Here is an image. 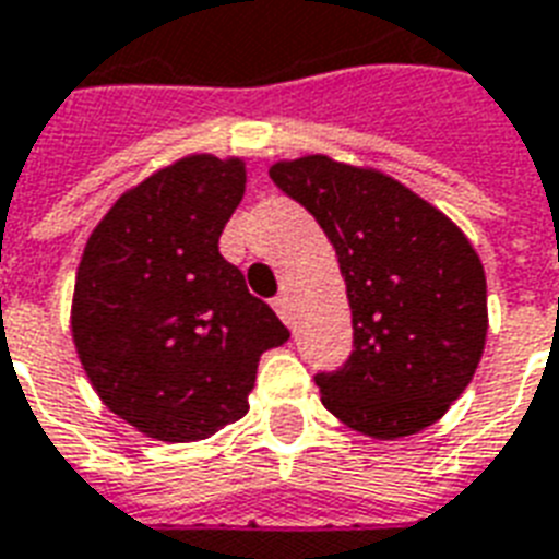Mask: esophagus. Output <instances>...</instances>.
<instances>
[{
    "mask_svg": "<svg viewBox=\"0 0 559 559\" xmlns=\"http://www.w3.org/2000/svg\"><path fill=\"white\" fill-rule=\"evenodd\" d=\"M274 311L276 314H280V318L285 320V323H288V326H292V300H288V297H285V294H280V297H276L274 300Z\"/></svg>",
    "mask_w": 559,
    "mask_h": 559,
    "instance_id": "34e87169",
    "label": "esophagus"
}]
</instances>
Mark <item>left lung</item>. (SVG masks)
<instances>
[{
	"mask_svg": "<svg viewBox=\"0 0 559 559\" xmlns=\"http://www.w3.org/2000/svg\"><path fill=\"white\" fill-rule=\"evenodd\" d=\"M271 180L314 215L347 283L353 356L314 376L326 411L376 440L437 423L487 341V276L464 230L384 171L326 154L280 159Z\"/></svg>",
	"mask_w": 559,
	"mask_h": 559,
	"instance_id": "left-lung-1",
	"label": "left lung"
}]
</instances>
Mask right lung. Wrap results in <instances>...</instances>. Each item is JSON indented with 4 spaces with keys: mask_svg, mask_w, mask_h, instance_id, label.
Here are the masks:
<instances>
[{
    "mask_svg": "<svg viewBox=\"0 0 559 559\" xmlns=\"http://www.w3.org/2000/svg\"><path fill=\"white\" fill-rule=\"evenodd\" d=\"M245 159L186 154L107 210L86 239L72 341L98 400L166 443L248 414L262 353L288 329L218 253L245 198Z\"/></svg>",
    "mask_w": 559,
    "mask_h": 559,
    "instance_id": "right-lung-1",
    "label": "right lung"
}]
</instances>
